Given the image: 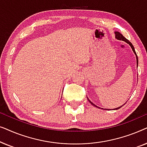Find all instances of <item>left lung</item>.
I'll return each mask as SVG.
<instances>
[{
    "mask_svg": "<svg viewBox=\"0 0 147 147\" xmlns=\"http://www.w3.org/2000/svg\"><path fill=\"white\" fill-rule=\"evenodd\" d=\"M114 33H115V38L116 39H118V40H120V41H124V42H126V43H128V45H129L130 47H131V48H132V51L134 52V55H136V67H138V57H137V55H136V51H135V49H134V46L132 45V44L130 43V42L128 41V40L126 39V38H125L124 37L123 35H122L121 33H119V32L118 31H115L114 32ZM87 98H88V101H89L90 102V104H92V105L93 106H95V107H96V108H100L99 106H96V105H95V104H94V103H92V102L90 101V100H89V98H88V97H87ZM122 106H120V107H118V108H114L113 110H118V109H119V108H120L122 107ZM101 109H103V110H104V108H101ZM106 110V109H105ZM108 110H110V109H108Z\"/></svg>",
    "mask_w": 147,
    "mask_h": 147,
    "instance_id": "1",
    "label": "left lung"
}]
</instances>
